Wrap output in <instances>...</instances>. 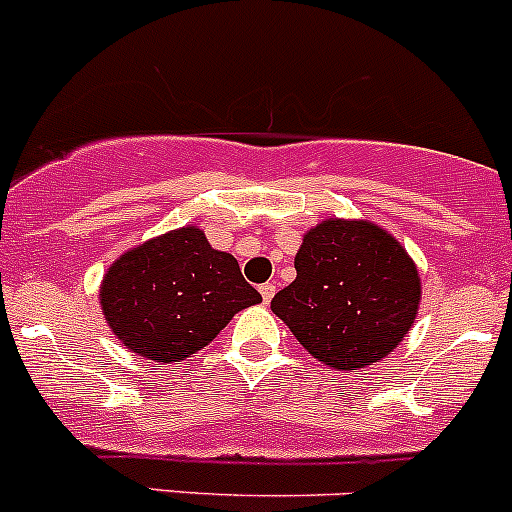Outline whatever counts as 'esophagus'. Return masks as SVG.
Instances as JSON below:
<instances>
[{
  "label": "esophagus",
  "mask_w": 512,
  "mask_h": 512,
  "mask_svg": "<svg viewBox=\"0 0 512 512\" xmlns=\"http://www.w3.org/2000/svg\"><path fill=\"white\" fill-rule=\"evenodd\" d=\"M259 291H261V296H264V304H269V301L274 299V294H276V284L259 286Z\"/></svg>",
  "instance_id": "esophagus-1"
}]
</instances>
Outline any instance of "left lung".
Listing matches in <instances>:
<instances>
[{
    "instance_id": "obj_1",
    "label": "left lung",
    "mask_w": 512,
    "mask_h": 512,
    "mask_svg": "<svg viewBox=\"0 0 512 512\" xmlns=\"http://www.w3.org/2000/svg\"><path fill=\"white\" fill-rule=\"evenodd\" d=\"M296 279L271 311L321 364L349 372L379 362L415 324L417 266L397 238L369 221L326 218L304 236Z\"/></svg>"
}]
</instances>
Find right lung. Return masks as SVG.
Returning <instances> with one entry per match:
<instances>
[{"label":"right lung","mask_w":512,"mask_h":512,"mask_svg":"<svg viewBox=\"0 0 512 512\" xmlns=\"http://www.w3.org/2000/svg\"><path fill=\"white\" fill-rule=\"evenodd\" d=\"M261 294L231 253L216 251L196 226L178 228L123 253L100 286L107 326L125 349L173 364L211 344Z\"/></svg>","instance_id":"1"}]
</instances>
